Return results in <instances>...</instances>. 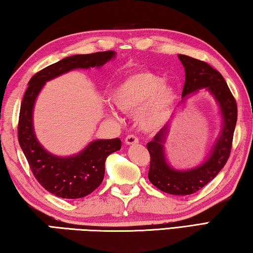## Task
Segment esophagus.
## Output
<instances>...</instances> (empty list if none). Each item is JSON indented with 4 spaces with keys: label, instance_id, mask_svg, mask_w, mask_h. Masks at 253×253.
I'll return each mask as SVG.
<instances>
[{
    "label": "esophagus",
    "instance_id": "34e87169",
    "mask_svg": "<svg viewBox=\"0 0 253 253\" xmlns=\"http://www.w3.org/2000/svg\"><path fill=\"white\" fill-rule=\"evenodd\" d=\"M126 145H136L138 144V138L134 135H128L125 139Z\"/></svg>",
    "mask_w": 253,
    "mask_h": 253
}]
</instances>
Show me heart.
Instances as JSON below:
<instances>
[{"mask_svg":"<svg viewBox=\"0 0 253 253\" xmlns=\"http://www.w3.org/2000/svg\"><path fill=\"white\" fill-rule=\"evenodd\" d=\"M178 99V88L173 81L163 80L147 70L134 71L113 85L110 100L124 113L137 111L140 129L148 132L160 130L169 121ZM109 116H116L113 108Z\"/></svg>","mask_w":253,"mask_h":253,"instance_id":"heart-1","label":"heart"}]
</instances>
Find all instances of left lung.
<instances>
[{"label":"left lung","instance_id":"1","mask_svg":"<svg viewBox=\"0 0 253 253\" xmlns=\"http://www.w3.org/2000/svg\"><path fill=\"white\" fill-rule=\"evenodd\" d=\"M185 70L182 100L175 108L172 118L186 106L192 96L207 91L215 100L221 118V129L204 160L188 169H175L166 155V144L172 130L169 121L147 144L151 155L148 179L154 186L172 195H188L198 192L220 173L230 156L233 132L237 124V102L219 71L198 59L178 54Z\"/></svg>","mask_w":253,"mask_h":253}]
</instances>
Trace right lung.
<instances>
[{
	"instance_id": "1",
	"label": "right lung",
	"mask_w": 253,
	"mask_h": 253,
	"mask_svg": "<svg viewBox=\"0 0 253 253\" xmlns=\"http://www.w3.org/2000/svg\"><path fill=\"white\" fill-rule=\"evenodd\" d=\"M116 58L115 51L76 54L53 63L29 81L20 109L19 143L32 173L42 186L58 198L81 199L100 185L105 176V162L122 147V140L95 139L80 152L69 156L54 155L41 145L34 131V105L44 84L76 69L101 68Z\"/></svg>"
}]
</instances>
